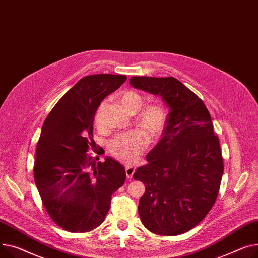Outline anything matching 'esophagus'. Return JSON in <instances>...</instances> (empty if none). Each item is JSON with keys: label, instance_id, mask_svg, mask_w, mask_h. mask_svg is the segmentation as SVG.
<instances>
[{"label": "esophagus", "instance_id": "1", "mask_svg": "<svg viewBox=\"0 0 258 258\" xmlns=\"http://www.w3.org/2000/svg\"><path fill=\"white\" fill-rule=\"evenodd\" d=\"M126 176H127V178L128 179H131L132 178V176H133V174H134V172H135V168L134 166H126Z\"/></svg>", "mask_w": 258, "mask_h": 258}]
</instances>
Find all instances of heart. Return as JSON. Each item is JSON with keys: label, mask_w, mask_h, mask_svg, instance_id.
Wrapping results in <instances>:
<instances>
[{"label": "heart", "mask_w": 258, "mask_h": 258, "mask_svg": "<svg viewBox=\"0 0 258 258\" xmlns=\"http://www.w3.org/2000/svg\"><path fill=\"white\" fill-rule=\"evenodd\" d=\"M119 102L124 109L129 113L135 114V124L140 127L150 140H155L163 130L166 114L159 104H148L140 110L143 97L134 92L126 90L119 96ZM140 110L139 111L138 109ZM102 106L97 110L95 120L99 124L101 120ZM147 146L146 135L139 130H133L117 134L109 143L108 150L116 159L124 163H132L142 154Z\"/></svg>", "instance_id": "obj_1"}]
</instances>
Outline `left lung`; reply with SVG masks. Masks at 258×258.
<instances>
[{
	"label": "left lung",
	"instance_id": "left-lung-1",
	"mask_svg": "<svg viewBox=\"0 0 258 258\" xmlns=\"http://www.w3.org/2000/svg\"><path fill=\"white\" fill-rule=\"evenodd\" d=\"M130 84L160 96L170 107L162 138L133 175L146 187L140 218L155 234H182L217 200L224 172L219 138L203 101L176 78L135 76Z\"/></svg>",
	"mask_w": 258,
	"mask_h": 258
}]
</instances>
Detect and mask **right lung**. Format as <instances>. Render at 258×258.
I'll return each instance as SVG.
<instances>
[{
	"label": "right lung",
	"instance_id": "obj_1",
	"mask_svg": "<svg viewBox=\"0 0 258 258\" xmlns=\"http://www.w3.org/2000/svg\"><path fill=\"white\" fill-rule=\"evenodd\" d=\"M127 80L125 75L98 74L80 79L60 99L42 125L37 142L34 181L51 219L70 232L100 226L111 195L125 183V168L95 149L94 117L105 97Z\"/></svg>",
	"mask_w": 258,
	"mask_h": 258
}]
</instances>
